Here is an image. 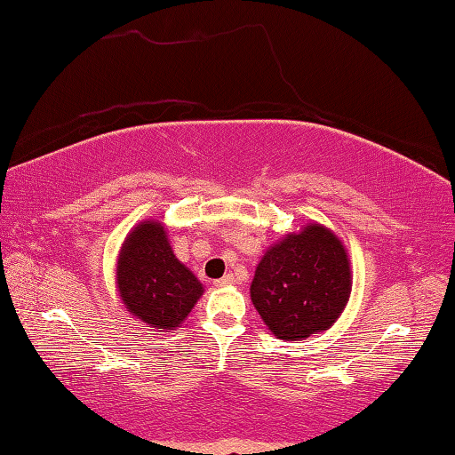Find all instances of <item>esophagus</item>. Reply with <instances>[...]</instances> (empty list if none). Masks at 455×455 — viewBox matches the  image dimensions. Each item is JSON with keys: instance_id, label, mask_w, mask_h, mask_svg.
I'll list each match as a JSON object with an SVG mask.
<instances>
[{"instance_id": "esophagus-1", "label": "esophagus", "mask_w": 455, "mask_h": 455, "mask_svg": "<svg viewBox=\"0 0 455 455\" xmlns=\"http://www.w3.org/2000/svg\"><path fill=\"white\" fill-rule=\"evenodd\" d=\"M234 282H235V277L232 274H228V275H223L221 280H215V285H218V288H223V285H229Z\"/></svg>"}]
</instances>
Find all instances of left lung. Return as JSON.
Returning <instances> with one entry per match:
<instances>
[{"label":"left lung","mask_w":455,"mask_h":455,"mask_svg":"<svg viewBox=\"0 0 455 455\" xmlns=\"http://www.w3.org/2000/svg\"><path fill=\"white\" fill-rule=\"evenodd\" d=\"M349 290L344 245L314 223L266 251L251 282V301L274 336L299 341L338 320Z\"/></svg>","instance_id":"left-lung-1"}]
</instances>
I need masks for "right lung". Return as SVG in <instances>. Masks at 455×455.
Returning a JSON list of instances; mask_svg holds the SVG:
<instances>
[{
	"label": "right lung",
	"mask_w": 455,
	"mask_h": 455,
	"mask_svg": "<svg viewBox=\"0 0 455 455\" xmlns=\"http://www.w3.org/2000/svg\"><path fill=\"white\" fill-rule=\"evenodd\" d=\"M117 285L127 312L157 330L178 328L204 291L197 277L173 256L157 221H143L125 240Z\"/></svg>",
	"instance_id": "obj_1"
}]
</instances>
